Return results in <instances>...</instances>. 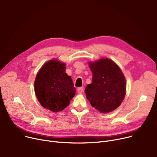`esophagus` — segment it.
<instances>
[{"label": "esophagus", "instance_id": "1", "mask_svg": "<svg viewBox=\"0 0 157 157\" xmlns=\"http://www.w3.org/2000/svg\"><path fill=\"white\" fill-rule=\"evenodd\" d=\"M83 87H79V88H78V94H82L83 92Z\"/></svg>", "mask_w": 157, "mask_h": 157}]
</instances>
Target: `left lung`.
<instances>
[{
    "mask_svg": "<svg viewBox=\"0 0 157 157\" xmlns=\"http://www.w3.org/2000/svg\"><path fill=\"white\" fill-rule=\"evenodd\" d=\"M92 83L85 92L90 104L103 113L116 109L124 99L126 81L118 66L109 59L89 62Z\"/></svg>",
    "mask_w": 157,
    "mask_h": 157,
    "instance_id": "1",
    "label": "left lung"
}]
</instances>
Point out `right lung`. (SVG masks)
I'll use <instances>...</instances> for the list:
<instances>
[{
  "label": "right lung",
  "instance_id": "obj_1",
  "mask_svg": "<svg viewBox=\"0 0 157 157\" xmlns=\"http://www.w3.org/2000/svg\"><path fill=\"white\" fill-rule=\"evenodd\" d=\"M65 67L64 63L51 60L40 68L35 79V93L39 102L43 108L53 112L63 110L76 94Z\"/></svg>",
  "mask_w": 157,
  "mask_h": 157
}]
</instances>
